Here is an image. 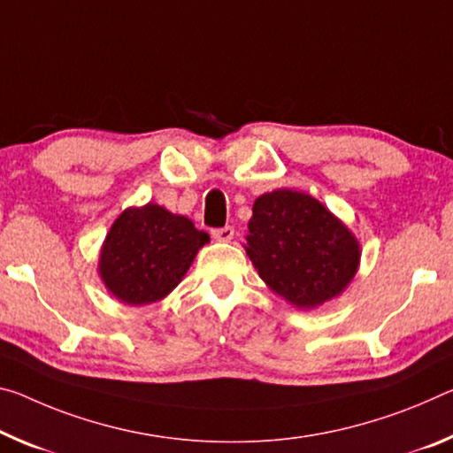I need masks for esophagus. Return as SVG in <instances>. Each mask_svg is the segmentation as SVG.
<instances>
[{
	"mask_svg": "<svg viewBox=\"0 0 453 453\" xmlns=\"http://www.w3.org/2000/svg\"><path fill=\"white\" fill-rule=\"evenodd\" d=\"M211 235H213L215 240H219V242H229V240H234V235H235V229H234L232 226L215 227L213 232H211Z\"/></svg>",
	"mask_w": 453,
	"mask_h": 453,
	"instance_id": "esophagus-1",
	"label": "esophagus"
}]
</instances>
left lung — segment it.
I'll return each instance as SVG.
<instances>
[{"instance_id": "1", "label": "left lung", "mask_w": 453, "mask_h": 453, "mask_svg": "<svg viewBox=\"0 0 453 453\" xmlns=\"http://www.w3.org/2000/svg\"><path fill=\"white\" fill-rule=\"evenodd\" d=\"M252 211L246 252L264 282L288 303L314 308L353 280L358 243L320 201L278 189L257 197Z\"/></svg>"}]
</instances>
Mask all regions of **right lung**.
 Wrapping results in <instances>:
<instances>
[{
    "label": "right lung",
    "mask_w": 453,
    "mask_h": 453,
    "mask_svg": "<svg viewBox=\"0 0 453 453\" xmlns=\"http://www.w3.org/2000/svg\"><path fill=\"white\" fill-rule=\"evenodd\" d=\"M210 242L183 215L147 203L119 215L100 254L106 288L127 304L157 303L181 282L197 250Z\"/></svg>",
    "instance_id": "right-lung-1"
}]
</instances>
